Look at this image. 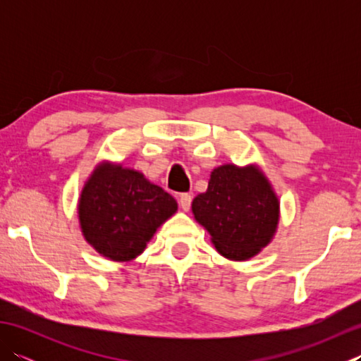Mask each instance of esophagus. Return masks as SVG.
I'll return each mask as SVG.
<instances>
[{"label":"esophagus","instance_id":"esophagus-1","mask_svg":"<svg viewBox=\"0 0 361 361\" xmlns=\"http://www.w3.org/2000/svg\"><path fill=\"white\" fill-rule=\"evenodd\" d=\"M190 202H192V197H190L189 194H183L180 195V206L183 211H189L190 208Z\"/></svg>","mask_w":361,"mask_h":361}]
</instances>
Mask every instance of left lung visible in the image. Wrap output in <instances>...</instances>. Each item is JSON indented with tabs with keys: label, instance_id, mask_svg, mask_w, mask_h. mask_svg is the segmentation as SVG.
Listing matches in <instances>:
<instances>
[{
	"label": "left lung",
	"instance_id": "8db88e82",
	"mask_svg": "<svg viewBox=\"0 0 361 361\" xmlns=\"http://www.w3.org/2000/svg\"><path fill=\"white\" fill-rule=\"evenodd\" d=\"M194 219L229 260L257 256L278 231L281 203L257 164H221L214 169L206 192L192 202Z\"/></svg>",
	"mask_w": 361,
	"mask_h": 361
}]
</instances>
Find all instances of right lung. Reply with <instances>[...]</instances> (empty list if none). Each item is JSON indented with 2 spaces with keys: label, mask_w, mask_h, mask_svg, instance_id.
I'll return each instance as SVG.
<instances>
[{
  "label": "right lung",
  "mask_w": 361,
  "mask_h": 361,
  "mask_svg": "<svg viewBox=\"0 0 361 361\" xmlns=\"http://www.w3.org/2000/svg\"><path fill=\"white\" fill-rule=\"evenodd\" d=\"M178 209L144 173L104 159L83 183L78 217L83 239L113 262L142 255L157 229Z\"/></svg>",
  "instance_id": "1"
}]
</instances>
